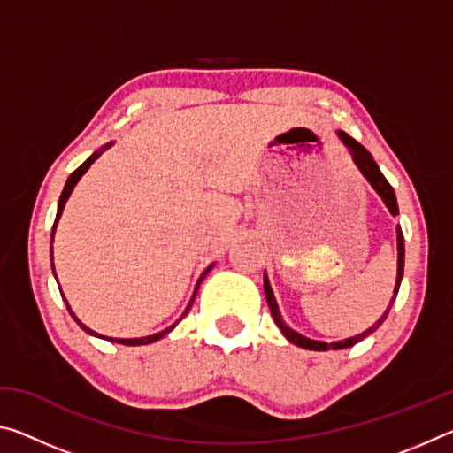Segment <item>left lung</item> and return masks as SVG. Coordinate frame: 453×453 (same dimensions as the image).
<instances>
[{
  "mask_svg": "<svg viewBox=\"0 0 453 453\" xmlns=\"http://www.w3.org/2000/svg\"><path fill=\"white\" fill-rule=\"evenodd\" d=\"M340 137L343 140V143L348 145L351 156H354V162L357 164L359 170H362V173L367 178V181L372 183L373 189L378 191L380 197L383 199V203L388 205V210L394 213V216H397V202H395V194H394V188L389 186V181L383 178V173L380 172L378 164L373 162V157L370 156V151H367L362 143H357L354 137H349L346 132H340ZM402 275H403V234L402 229L397 227V280H395V289H394V297L392 302H389V308L383 311V316L375 321V324L365 329L364 334H359L356 337H349V340H343V342H332V343H326V342H316V340H310V337H303L297 332H294V329H289L286 324H283V319L280 316V310H278V303H275V297L272 294V288H270V281H267V278H264V289H265V300H267V305H270V311H272V318L275 324H278V327L281 329V334L288 337V340L291 343H296V346H300L303 349H313V351H327V349H346V348H351L356 346L357 342H362L364 337L372 335L375 329H378L383 321H386L389 310H392V303L395 300L397 296V289H400V283H402Z\"/></svg>",
  "mask_w": 453,
  "mask_h": 453,
  "instance_id": "8db88e82",
  "label": "left lung"
}]
</instances>
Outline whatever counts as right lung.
<instances>
[{"instance_id":"obj_1","label":"right lung","mask_w":453,"mask_h":453,"mask_svg":"<svg viewBox=\"0 0 453 453\" xmlns=\"http://www.w3.org/2000/svg\"><path fill=\"white\" fill-rule=\"evenodd\" d=\"M99 157V153H94V156L91 157H88L86 162H83L78 170H75L70 178H67V183H65V188H64V191H61V197H59V205H58V216H56V224H53V232H56V226H58V219H59V216H61V211H64V205H65V202H67V197H70V194L73 191V188H75V183L80 181V178L83 173L88 172V167L96 162V159ZM53 232H51V243H53ZM51 270H53V248H51ZM210 272V267L208 270H205V273ZM205 273L202 275V278H199V281H197V286H196V291H194V297H196V294H197V288H199V283H202V280L205 278ZM194 297H191V302H189V305H188V310L191 308V303H194ZM64 302H65V297H64ZM65 305H67V302H65ZM67 310H70V305H67ZM188 310H186V313H188ZM70 313H72V318L78 321V326L83 329V332H88L89 335H97L96 332H91L89 327H86L81 324V321L73 316V311L70 310ZM186 313H183V316H186ZM181 316V318H183ZM175 324H178V321H175ZM175 324L172 326V327H167V329H164V332H159V334H153V335H148V337H134V340H113V337H107V340L110 342H116V343H124V346H145V343H153V342H157L159 337H164L167 332H172V329L175 327ZM102 337V335H99Z\"/></svg>"}]
</instances>
